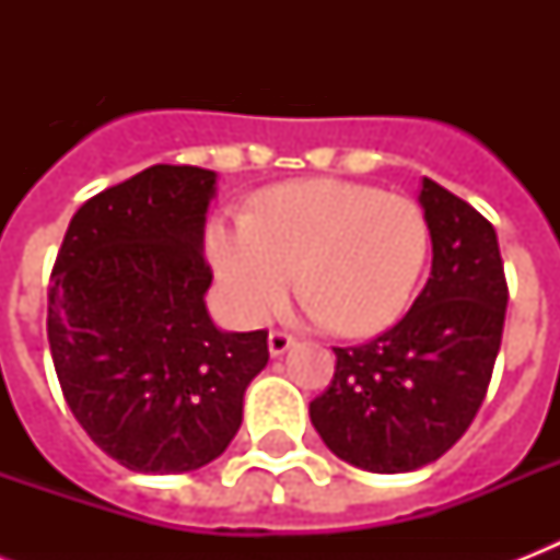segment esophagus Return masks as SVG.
Listing matches in <instances>:
<instances>
[{
  "mask_svg": "<svg viewBox=\"0 0 560 560\" xmlns=\"http://www.w3.org/2000/svg\"><path fill=\"white\" fill-rule=\"evenodd\" d=\"M293 337H290L288 331H270V340H267V346H270V354L272 358H281L284 351L293 349Z\"/></svg>",
  "mask_w": 560,
  "mask_h": 560,
  "instance_id": "34e87169",
  "label": "esophagus"
}]
</instances>
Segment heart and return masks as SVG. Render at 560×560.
Returning a JSON list of instances; mask_svg holds the SVG:
<instances>
[{"instance_id":"b5f03b06","label":"heart","mask_w":560,"mask_h":560,"mask_svg":"<svg viewBox=\"0 0 560 560\" xmlns=\"http://www.w3.org/2000/svg\"><path fill=\"white\" fill-rule=\"evenodd\" d=\"M229 314L270 319L296 279L305 311L349 337L389 328L430 258V223L409 197L346 179H299L264 191L249 218H218L206 235Z\"/></svg>"}]
</instances>
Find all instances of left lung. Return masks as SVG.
<instances>
[{"instance_id": "left-lung-1", "label": "left lung", "mask_w": 560, "mask_h": 560, "mask_svg": "<svg viewBox=\"0 0 560 560\" xmlns=\"http://www.w3.org/2000/svg\"><path fill=\"white\" fill-rule=\"evenodd\" d=\"M433 267L398 325L366 346L334 349L331 386L311 400L328 451L372 474H407L447 453L486 398L503 340V258L474 206L421 179Z\"/></svg>"}]
</instances>
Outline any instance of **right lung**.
Segmentation results:
<instances>
[{
  "label": "right lung",
  "mask_w": 560,
  "mask_h": 560,
  "mask_svg": "<svg viewBox=\"0 0 560 560\" xmlns=\"http://www.w3.org/2000/svg\"><path fill=\"white\" fill-rule=\"evenodd\" d=\"M218 174L153 165L74 211L48 290L66 404L139 474H186L226 451L267 331H220L206 307V211Z\"/></svg>",
  "instance_id": "1"
}]
</instances>
